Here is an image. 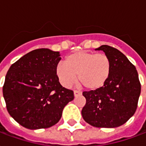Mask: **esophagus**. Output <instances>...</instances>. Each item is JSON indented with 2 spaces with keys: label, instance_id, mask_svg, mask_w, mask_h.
<instances>
[{
  "label": "esophagus",
  "instance_id": "34e87169",
  "mask_svg": "<svg viewBox=\"0 0 146 146\" xmlns=\"http://www.w3.org/2000/svg\"><path fill=\"white\" fill-rule=\"evenodd\" d=\"M82 93L80 92V91H79V90H74V96H75V97H77V96L80 95Z\"/></svg>",
  "mask_w": 146,
  "mask_h": 146
}]
</instances>
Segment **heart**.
Listing matches in <instances>:
<instances>
[{
	"mask_svg": "<svg viewBox=\"0 0 146 146\" xmlns=\"http://www.w3.org/2000/svg\"><path fill=\"white\" fill-rule=\"evenodd\" d=\"M112 62L105 53L77 51L65 58L56 67V75L64 87H70L76 80L90 90L101 88L110 77Z\"/></svg>",
	"mask_w": 146,
	"mask_h": 146,
	"instance_id": "b5f03b06",
	"label": "heart"
}]
</instances>
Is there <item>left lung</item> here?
Returning <instances> with one entry per match:
<instances>
[{
	"mask_svg": "<svg viewBox=\"0 0 146 146\" xmlns=\"http://www.w3.org/2000/svg\"><path fill=\"white\" fill-rule=\"evenodd\" d=\"M112 62L111 73L100 89L83 92L86 104L82 109L84 121L97 128H116L133 116L138 107L141 84L135 66L117 48L103 45Z\"/></svg>",
	"mask_w": 146,
	"mask_h": 146,
	"instance_id": "left-lung-1",
	"label": "left lung"
}]
</instances>
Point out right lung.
<instances>
[{
	"mask_svg": "<svg viewBox=\"0 0 146 146\" xmlns=\"http://www.w3.org/2000/svg\"><path fill=\"white\" fill-rule=\"evenodd\" d=\"M59 52L38 48L25 54L7 71L3 96L9 114L29 129L56 125L74 94L60 84L56 75Z\"/></svg>",
	"mask_w": 146,
	"mask_h": 146,
	"instance_id": "1",
	"label": "right lung"
}]
</instances>
